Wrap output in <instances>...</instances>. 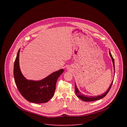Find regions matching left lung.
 Listing matches in <instances>:
<instances>
[{"mask_svg": "<svg viewBox=\"0 0 127 127\" xmlns=\"http://www.w3.org/2000/svg\"><path fill=\"white\" fill-rule=\"evenodd\" d=\"M109 54L110 55V56L112 58V61H113V66H114V73H115V61H114V59L112 55V54L110 52V51L109 52ZM113 83V81H112V83L111 84L109 88H108V89L107 90V91L106 92H105V93H104L103 94H102L101 95H98V96H85V95H81V93L79 91L76 85V83L75 84V93L76 94V95H77V96L80 98L81 100H82L83 101H95V100H99V99H101L102 98H103V97H104L107 94V93H108V92L110 91V90L111 88V86L112 85V84Z\"/></svg>", "mask_w": 127, "mask_h": 127, "instance_id": "obj_1", "label": "left lung"}]
</instances>
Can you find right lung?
Returning a JSON list of instances; mask_svg holds the SVG:
<instances>
[{
    "label": "right lung",
    "mask_w": 127,
    "mask_h": 127,
    "mask_svg": "<svg viewBox=\"0 0 127 127\" xmlns=\"http://www.w3.org/2000/svg\"><path fill=\"white\" fill-rule=\"evenodd\" d=\"M20 49L14 64L13 75L15 84L22 95L28 101L35 103L48 102L54 95L59 77L64 72L62 69L53 72L45 78L34 81L27 79L22 74L19 65Z\"/></svg>",
    "instance_id": "add662e5"
}]
</instances>
